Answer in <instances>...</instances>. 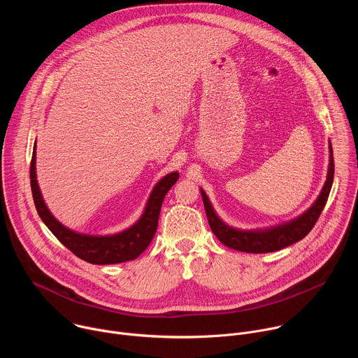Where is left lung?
Returning <instances> with one entry per match:
<instances>
[{"label":"left lung","instance_id":"left-lung-1","mask_svg":"<svg viewBox=\"0 0 358 358\" xmlns=\"http://www.w3.org/2000/svg\"><path fill=\"white\" fill-rule=\"evenodd\" d=\"M334 178V160H333V148L330 144V162L326 182L313 202V206L304 211L301 215L296 217L292 221L264 228V229H238L225 224L215 213L211 201L208 199L206 191L201 188V196L203 201V207H206V214L210 222V227L215 236L228 248L248 252V253H266L283 249L308 235L315 224L317 222L333 185Z\"/></svg>","mask_w":358,"mask_h":358}]
</instances>
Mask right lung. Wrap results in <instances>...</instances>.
Wrapping results in <instances>:
<instances>
[{
	"label": "right lung",
	"mask_w": 358,
	"mask_h": 358,
	"mask_svg": "<svg viewBox=\"0 0 358 358\" xmlns=\"http://www.w3.org/2000/svg\"><path fill=\"white\" fill-rule=\"evenodd\" d=\"M36 141L29 169L31 189L38 215L61 243H64L78 258L93 265H113L136 259L150 245L159 225V215L166 194L177 182L180 174L173 171L163 177L152 188L141 217L127 229L113 235H89L72 231L62 225L50 211L42 198L36 180Z\"/></svg>",
	"instance_id": "1"
}]
</instances>
